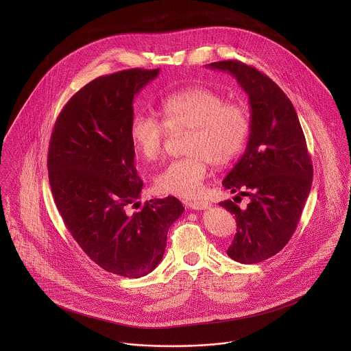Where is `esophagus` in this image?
<instances>
[{
  "instance_id": "esophagus-1",
  "label": "esophagus",
  "mask_w": 351,
  "mask_h": 351,
  "mask_svg": "<svg viewBox=\"0 0 351 351\" xmlns=\"http://www.w3.org/2000/svg\"><path fill=\"white\" fill-rule=\"evenodd\" d=\"M191 209H206V208H209L210 206V204L208 202V201H186L185 202Z\"/></svg>"
}]
</instances>
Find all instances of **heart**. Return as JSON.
I'll return each instance as SVG.
<instances>
[{
  "mask_svg": "<svg viewBox=\"0 0 351 351\" xmlns=\"http://www.w3.org/2000/svg\"><path fill=\"white\" fill-rule=\"evenodd\" d=\"M162 123L149 114L136 113L130 125V138L136 154L158 160L169 132L186 131L184 151L154 178V188L163 195L196 197L202 192L210 162L223 166L243 150L250 134V114L245 105L227 102L220 93L188 88L166 96L158 106Z\"/></svg>",
  "mask_w": 351,
  "mask_h": 351,
  "instance_id": "b5f03b06",
  "label": "heart"
}]
</instances>
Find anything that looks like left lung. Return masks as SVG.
Here are the masks:
<instances>
[{"mask_svg": "<svg viewBox=\"0 0 351 351\" xmlns=\"http://www.w3.org/2000/svg\"><path fill=\"white\" fill-rule=\"evenodd\" d=\"M206 67L234 75L249 96L247 147L223 186L249 196L250 202L246 209L231 200L220 205L237 217L228 256L258 263L282 250L296 231L312 185V160L295 106L276 82L239 60L213 62Z\"/></svg>", "mask_w": 351, "mask_h": 351, "instance_id": "obj_1", "label": "left lung"}]
</instances>
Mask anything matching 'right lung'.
Masks as SVG:
<instances>
[{
    "label": "right lung",
    "instance_id": "1",
    "mask_svg": "<svg viewBox=\"0 0 351 351\" xmlns=\"http://www.w3.org/2000/svg\"><path fill=\"white\" fill-rule=\"evenodd\" d=\"M158 73L123 70L85 85L59 113L49 147L51 192L64 226L93 262L128 278L158 266L185 209L167 196L130 212L143 188L130 138L132 102Z\"/></svg>",
    "mask_w": 351,
    "mask_h": 351
}]
</instances>
